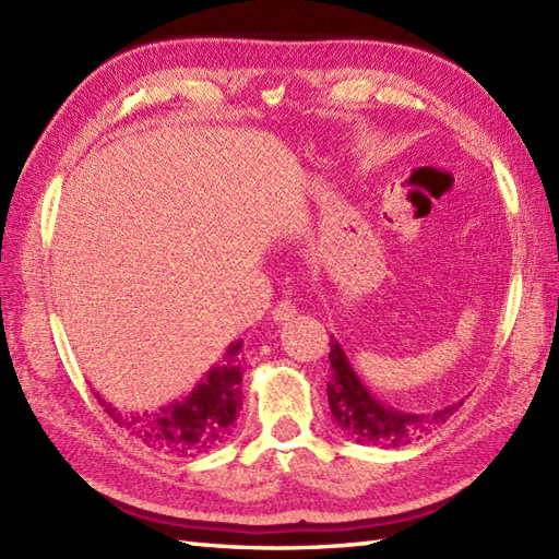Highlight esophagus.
<instances>
[{"label":"esophagus","mask_w":559,"mask_h":559,"mask_svg":"<svg viewBox=\"0 0 559 559\" xmlns=\"http://www.w3.org/2000/svg\"><path fill=\"white\" fill-rule=\"evenodd\" d=\"M295 305L290 302V300H281L276 307H273V319H276V322H288L290 317H295Z\"/></svg>","instance_id":"34e87169"}]
</instances>
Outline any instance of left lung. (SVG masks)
I'll use <instances>...</instances> for the list:
<instances>
[{"label":"left lung","mask_w":559,"mask_h":559,"mask_svg":"<svg viewBox=\"0 0 559 559\" xmlns=\"http://www.w3.org/2000/svg\"><path fill=\"white\" fill-rule=\"evenodd\" d=\"M331 377L326 382L329 408L334 413V420L348 437L360 444L372 447H403L411 444L432 430L435 425L449 420V415L459 411V403H451L447 408L432 413H403L377 401L360 377L355 374L346 353L338 346V341L331 336Z\"/></svg>","instance_id":"obj_1"}]
</instances>
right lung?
I'll return each instance as SVG.
<instances>
[{"label":"right lung","mask_w":559,"mask_h":559,"mask_svg":"<svg viewBox=\"0 0 559 559\" xmlns=\"http://www.w3.org/2000/svg\"><path fill=\"white\" fill-rule=\"evenodd\" d=\"M242 341L230 343L223 360L201 377V382L180 401L158 411L124 413L96 399L110 418L139 442L175 456H199L221 447L230 437L242 408Z\"/></svg>","instance_id":"1"}]
</instances>
